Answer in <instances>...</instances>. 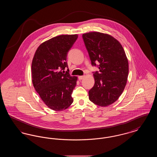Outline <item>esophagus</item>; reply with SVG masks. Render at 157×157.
I'll list each match as a JSON object with an SVG mask.
<instances>
[{
    "label": "esophagus",
    "mask_w": 157,
    "mask_h": 157,
    "mask_svg": "<svg viewBox=\"0 0 157 157\" xmlns=\"http://www.w3.org/2000/svg\"><path fill=\"white\" fill-rule=\"evenodd\" d=\"M84 76H83H83H78V79H79V80H82V79L84 78Z\"/></svg>",
    "instance_id": "obj_1"
}]
</instances>
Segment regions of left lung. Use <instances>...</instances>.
<instances>
[{
	"mask_svg": "<svg viewBox=\"0 0 157 157\" xmlns=\"http://www.w3.org/2000/svg\"><path fill=\"white\" fill-rule=\"evenodd\" d=\"M82 38L92 65L99 69L94 72L95 84L89 90V99L98 106H108L125 87L129 71L126 54L119 41L109 35L92 32L83 34Z\"/></svg>",
	"mask_w": 157,
	"mask_h": 157,
	"instance_id": "left-lung-1",
	"label": "left lung"
}]
</instances>
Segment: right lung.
I'll use <instances>...</instances> for the list:
<instances>
[{
	"label": "right lung",
	"instance_id": "obj_1",
	"mask_svg": "<svg viewBox=\"0 0 157 157\" xmlns=\"http://www.w3.org/2000/svg\"><path fill=\"white\" fill-rule=\"evenodd\" d=\"M78 35H62L45 41L37 48L32 63L33 86L42 100L56 111L67 109L72 104L73 90L77 77L71 76L68 68L67 53Z\"/></svg>",
	"mask_w": 157,
	"mask_h": 157
}]
</instances>
